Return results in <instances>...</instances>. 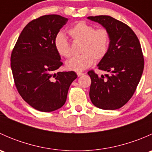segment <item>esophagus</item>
<instances>
[{
  "label": "esophagus",
  "mask_w": 152,
  "mask_h": 152,
  "mask_svg": "<svg viewBox=\"0 0 152 152\" xmlns=\"http://www.w3.org/2000/svg\"><path fill=\"white\" fill-rule=\"evenodd\" d=\"M76 73H77V76H79H79H82V75H84V73H82V72H77Z\"/></svg>",
  "instance_id": "34e87169"
}]
</instances>
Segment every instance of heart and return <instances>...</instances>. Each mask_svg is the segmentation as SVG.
<instances>
[{
	"label": "heart",
	"mask_w": 152,
	"mask_h": 152,
	"mask_svg": "<svg viewBox=\"0 0 152 152\" xmlns=\"http://www.w3.org/2000/svg\"><path fill=\"white\" fill-rule=\"evenodd\" d=\"M67 33L74 42H81V54L71 58L65 63L68 70L82 71L91 66L94 60H102L107 55L110 45V34L105 28H95L93 26L80 21L70 27ZM54 47L59 56L65 58L71 56L70 44L62 34L55 38Z\"/></svg>",
	"instance_id": "heart-1"
}]
</instances>
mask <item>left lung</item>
<instances>
[{
    "label": "left lung",
    "mask_w": 152,
    "mask_h": 152,
    "mask_svg": "<svg viewBox=\"0 0 152 152\" xmlns=\"http://www.w3.org/2000/svg\"><path fill=\"white\" fill-rule=\"evenodd\" d=\"M87 19L99 23L110 34L108 52L97 65L110 74L87 73L91 79L90 100L98 108L117 110L131 99L140 80L144 67L141 46L134 32L124 23L108 15Z\"/></svg>",
    "instance_id": "8db88e82"
}]
</instances>
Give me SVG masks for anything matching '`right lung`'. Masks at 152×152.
<instances>
[{
    "label": "right lung",
    "instance_id": "obj_1",
    "mask_svg": "<svg viewBox=\"0 0 152 152\" xmlns=\"http://www.w3.org/2000/svg\"><path fill=\"white\" fill-rule=\"evenodd\" d=\"M68 19L44 15L28 23L11 55V68L18 93L35 110L52 112L61 108L69 87L77 78L74 71L54 73L62 66L54 39Z\"/></svg>",
    "mask_w": 152,
    "mask_h": 152
}]
</instances>
